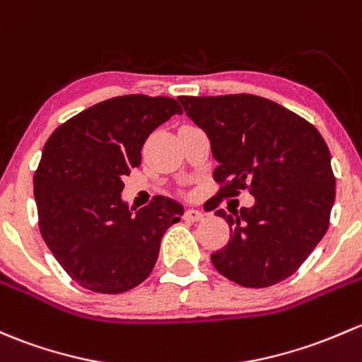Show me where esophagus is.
Here are the masks:
<instances>
[{
  "mask_svg": "<svg viewBox=\"0 0 362 362\" xmlns=\"http://www.w3.org/2000/svg\"><path fill=\"white\" fill-rule=\"evenodd\" d=\"M184 218L187 220V222H199V220L204 218V213L201 210H196V208H189V210L185 211Z\"/></svg>",
  "mask_w": 362,
  "mask_h": 362,
  "instance_id": "esophagus-1",
  "label": "esophagus"
}]
</instances>
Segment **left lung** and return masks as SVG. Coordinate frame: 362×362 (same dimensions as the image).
<instances>
[{
	"instance_id": "8db88e82",
	"label": "left lung",
	"mask_w": 362,
	"mask_h": 362,
	"mask_svg": "<svg viewBox=\"0 0 362 362\" xmlns=\"http://www.w3.org/2000/svg\"><path fill=\"white\" fill-rule=\"evenodd\" d=\"M208 135L220 185L208 211L248 191L251 208L215 215L230 227L229 243L211 253L222 276L245 288L281 283L307 260L329 226L334 203L332 156L314 124L250 93L178 97Z\"/></svg>"
}]
</instances>
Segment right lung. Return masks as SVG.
<instances>
[{"label": "right lung", "instance_id": "obj_1", "mask_svg": "<svg viewBox=\"0 0 362 362\" xmlns=\"http://www.w3.org/2000/svg\"><path fill=\"white\" fill-rule=\"evenodd\" d=\"M173 114L175 98L123 95L98 102L60 124L34 173L41 235L79 286L116 295L154 269L163 234L184 208L156 196L133 213L121 199L123 177L142 163L147 136Z\"/></svg>", "mask_w": 362, "mask_h": 362}]
</instances>
